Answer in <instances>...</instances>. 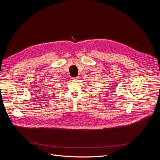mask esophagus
Segmentation results:
<instances>
[{
    "label": "esophagus",
    "mask_w": 160,
    "mask_h": 160,
    "mask_svg": "<svg viewBox=\"0 0 160 160\" xmlns=\"http://www.w3.org/2000/svg\"><path fill=\"white\" fill-rule=\"evenodd\" d=\"M71 79H72V81H77V79H78V78H77V77H75V78H72Z\"/></svg>",
    "instance_id": "1"
}]
</instances>
